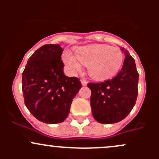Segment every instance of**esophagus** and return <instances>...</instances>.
Here are the masks:
<instances>
[{"label":"esophagus","instance_id":"1","mask_svg":"<svg viewBox=\"0 0 159 159\" xmlns=\"http://www.w3.org/2000/svg\"><path fill=\"white\" fill-rule=\"evenodd\" d=\"M81 84H82L83 86H86V85H87V84H88L87 81H86L85 80H83V79L81 80Z\"/></svg>","mask_w":159,"mask_h":159}]
</instances>
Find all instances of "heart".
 <instances>
[{
	"label": "heart",
	"instance_id": "b5f03b06",
	"mask_svg": "<svg viewBox=\"0 0 159 159\" xmlns=\"http://www.w3.org/2000/svg\"><path fill=\"white\" fill-rule=\"evenodd\" d=\"M75 54L66 52L63 61L72 73L88 65L89 75L96 80H107L115 76L123 64V54L118 48L106 44H89L78 48Z\"/></svg>",
	"mask_w": 159,
	"mask_h": 159
}]
</instances>
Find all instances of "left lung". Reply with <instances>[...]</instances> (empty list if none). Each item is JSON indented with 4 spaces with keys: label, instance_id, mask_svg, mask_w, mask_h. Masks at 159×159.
<instances>
[{
    "label": "left lung",
    "instance_id": "1",
    "mask_svg": "<svg viewBox=\"0 0 159 159\" xmlns=\"http://www.w3.org/2000/svg\"><path fill=\"white\" fill-rule=\"evenodd\" d=\"M125 58L122 68L114 78L100 83H89L91 108L94 119L102 124H114L128 116L135 105L139 75L134 58L121 48Z\"/></svg>",
    "mask_w": 159,
    "mask_h": 159
}]
</instances>
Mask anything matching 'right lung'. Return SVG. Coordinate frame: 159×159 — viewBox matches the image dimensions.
<instances>
[{"label":"right lung","instance_id":"1","mask_svg":"<svg viewBox=\"0 0 159 159\" xmlns=\"http://www.w3.org/2000/svg\"><path fill=\"white\" fill-rule=\"evenodd\" d=\"M62 52L59 44H44L29 57L22 74L25 105L34 117L47 124L68 118L72 100L81 88L78 78L64 73Z\"/></svg>","mask_w":159,"mask_h":159}]
</instances>
